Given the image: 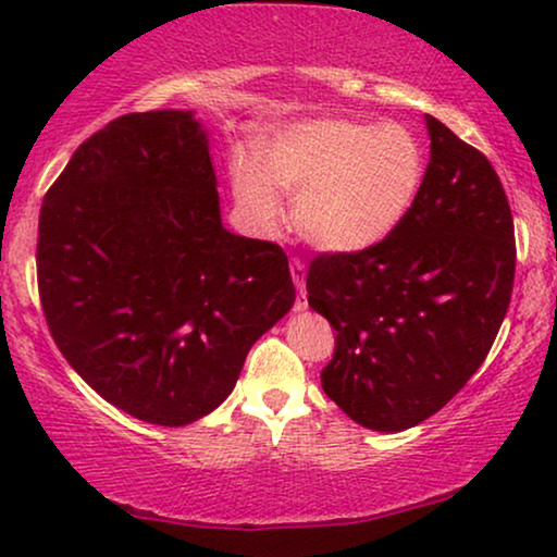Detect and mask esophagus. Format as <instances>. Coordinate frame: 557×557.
<instances>
[{"mask_svg":"<svg viewBox=\"0 0 557 557\" xmlns=\"http://www.w3.org/2000/svg\"><path fill=\"white\" fill-rule=\"evenodd\" d=\"M292 278L296 286V311H307L309 301H307V265H304L299 258L292 261Z\"/></svg>","mask_w":557,"mask_h":557,"instance_id":"esophagus-1","label":"esophagus"}]
</instances>
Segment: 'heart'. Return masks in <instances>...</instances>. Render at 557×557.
<instances>
[{
    "label": "heart",
    "instance_id": "1",
    "mask_svg": "<svg viewBox=\"0 0 557 557\" xmlns=\"http://www.w3.org/2000/svg\"><path fill=\"white\" fill-rule=\"evenodd\" d=\"M255 157H233L231 189L258 231L281 220L294 197V225L311 248L355 256L391 238L421 193L425 157L408 126L309 119L258 139Z\"/></svg>",
    "mask_w": 557,
    "mask_h": 557
}]
</instances>
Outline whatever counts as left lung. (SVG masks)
I'll return each mask as SVG.
<instances>
[{"label": "left lung", "mask_w": 557, "mask_h": 557, "mask_svg": "<svg viewBox=\"0 0 557 557\" xmlns=\"http://www.w3.org/2000/svg\"><path fill=\"white\" fill-rule=\"evenodd\" d=\"M431 162L391 238L324 253L307 273L309 307L337 330L322 387L355 423L413 429L479 370L515 281V225L482 151L425 113Z\"/></svg>", "instance_id": "8db88e82"}]
</instances>
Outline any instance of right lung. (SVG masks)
<instances>
[{"mask_svg": "<svg viewBox=\"0 0 557 557\" xmlns=\"http://www.w3.org/2000/svg\"><path fill=\"white\" fill-rule=\"evenodd\" d=\"M37 284L67 364L157 425L212 413L296 299L284 250L223 225L208 132L177 109L75 149L42 200Z\"/></svg>", "mask_w": 557, "mask_h": 557, "instance_id": "add662e5", "label": "right lung"}]
</instances>
